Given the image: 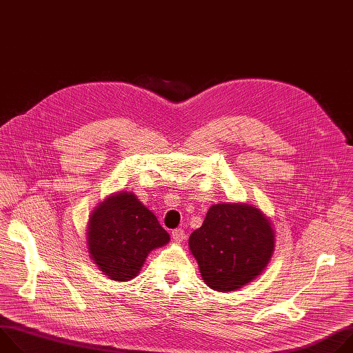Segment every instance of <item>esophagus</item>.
Segmentation results:
<instances>
[{"label": "esophagus", "mask_w": 353, "mask_h": 353, "mask_svg": "<svg viewBox=\"0 0 353 353\" xmlns=\"http://www.w3.org/2000/svg\"><path fill=\"white\" fill-rule=\"evenodd\" d=\"M172 237H173V240H174L176 243H181V241L185 239V233H184L183 229H174V230L172 232Z\"/></svg>", "instance_id": "34e87169"}]
</instances>
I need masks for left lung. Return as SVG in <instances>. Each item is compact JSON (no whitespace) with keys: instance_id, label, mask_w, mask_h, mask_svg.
Listing matches in <instances>:
<instances>
[{"instance_id":"obj_1","label":"left lung","mask_w":353,"mask_h":353,"mask_svg":"<svg viewBox=\"0 0 353 353\" xmlns=\"http://www.w3.org/2000/svg\"><path fill=\"white\" fill-rule=\"evenodd\" d=\"M188 245L201 276L215 290L232 292L253 281L274 251V230L260 210L247 204H216Z\"/></svg>"}]
</instances>
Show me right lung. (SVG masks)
<instances>
[{
    "label": "right lung",
    "instance_id": "add662e5",
    "mask_svg": "<svg viewBox=\"0 0 353 353\" xmlns=\"http://www.w3.org/2000/svg\"><path fill=\"white\" fill-rule=\"evenodd\" d=\"M169 240L157 216L132 192L109 196L89 218L90 257L113 281L137 276L150 251Z\"/></svg>",
    "mask_w": 353,
    "mask_h": 353
}]
</instances>
